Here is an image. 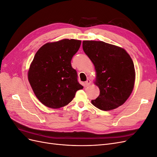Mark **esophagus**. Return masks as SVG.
I'll use <instances>...</instances> for the list:
<instances>
[{
  "instance_id": "34e87169",
  "label": "esophagus",
  "mask_w": 157,
  "mask_h": 157,
  "mask_svg": "<svg viewBox=\"0 0 157 157\" xmlns=\"http://www.w3.org/2000/svg\"><path fill=\"white\" fill-rule=\"evenodd\" d=\"M90 84H91V81H90V80H89V79H88L86 82H84V88H86V87H88V86H89L90 85Z\"/></svg>"
}]
</instances>
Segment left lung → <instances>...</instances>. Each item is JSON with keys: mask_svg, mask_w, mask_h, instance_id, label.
<instances>
[{"mask_svg": "<svg viewBox=\"0 0 157 157\" xmlns=\"http://www.w3.org/2000/svg\"><path fill=\"white\" fill-rule=\"evenodd\" d=\"M82 48L95 66V84L100 90L92 103L103 111L122 105L134 86L135 69L130 55L121 47L103 41L84 40Z\"/></svg>", "mask_w": 157, "mask_h": 157, "instance_id": "1", "label": "left lung"}]
</instances>
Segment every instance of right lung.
I'll return each instance as SVG.
<instances>
[{
    "label": "right lung",
    "mask_w": 157,
    "mask_h": 157,
    "mask_svg": "<svg viewBox=\"0 0 157 157\" xmlns=\"http://www.w3.org/2000/svg\"><path fill=\"white\" fill-rule=\"evenodd\" d=\"M81 41L63 39L48 42L37 51L28 71V80L38 99L46 107L58 109L73 100L83 88L71 59Z\"/></svg>",
    "instance_id": "right-lung-1"
}]
</instances>
